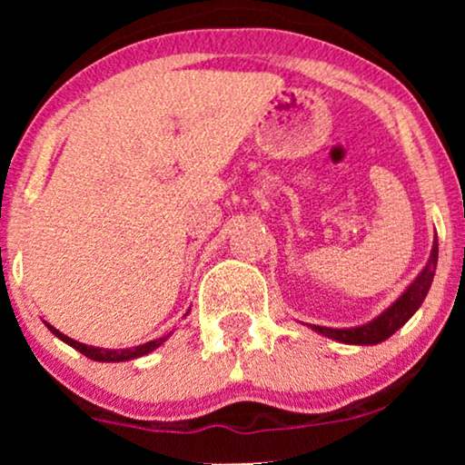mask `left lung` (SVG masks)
Here are the masks:
<instances>
[{
	"label": "left lung",
	"instance_id": "obj_1",
	"mask_svg": "<svg viewBox=\"0 0 465 465\" xmlns=\"http://www.w3.org/2000/svg\"><path fill=\"white\" fill-rule=\"evenodd\" d=\"M438 264V239L431 247L428 264L423 266V271L419 272L409 288L404 290V294L391 304L390 309H385L379 317H374L372 322L364 323V326L355 328H326V326H311V330L320 332L328 339H334L339 342H347V345H377L404 326L406 322L415 315V311L421 307V302L428 296L430 285L434 282V272Z\"/></svg>",
	"mask_w": 465,
	"mask_h": 465
}]
</instances>
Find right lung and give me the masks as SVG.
Listing matches in <instances>:
<instances>
[{"label": "right lung", "mask_w": 465, "mask_h": 465, "mask_svg": "<svg viewBox=\"0 0 465 465\" xmlns=\"http://www.w3.org/2000/svg\"><path fill=\"white\" fill-rule=\"evenodd\" d=\"M50 332H53L56 339H61L63 342H67V345H72L75 351L84 353L86 358H91L94 361H124V360H135V358H142V355L154 351L156 347H161L164 341L169 339L167 336H161V339L156 341H148L143 342V345H137V347H131V349H101V347H88L84 345V342H78L74 339H69V336H65L63 332H59L54 326H50V323H46Z\"/></svg>", "instance_id": "right-lung-1"}]
</instances>
